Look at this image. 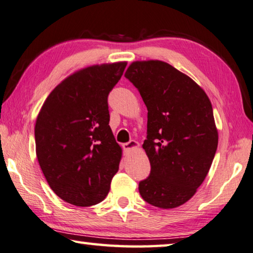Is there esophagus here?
Masks as SVG:
<instances>
[{"instance_id":"esophagus-1","label":"esophagus","mask_w":253,"mask_h":253,"mask_svg":"<svg viewBox=\"0 0 253 253\" xmlns=\"http://www.w3.org/2000/svg\"><path fill=\"white\" fill-rule=\"evenodd\" d=\"M122 148L124 149V150H133V149L139 148V142L135 141V140H130L129 142L123 143Z\"/></svg>"}]
</instances>
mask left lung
<instances>
[{
  "instance_id": "obj_1",
  "label": "left lung",
  "mask_w": 253,
  "mask_h": 253,
  "mask_svg": "<svg viewBox=\"0 0 253 253\" xmlns=\"http://www.w3.org/2000/svg\"><path fill=\"white\" fill-rule=\"evenodd\" d=\"M124 76L148 110L142 147L151 170L139 183L140 195L156 208H178L196 193L216 152L212 104L192 78L164 61H134Z\"/></svg>"
}]
</instances>
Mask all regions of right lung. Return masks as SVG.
Returning <instances> with one entry per match:
<instances>
[{
  "instance_id": "add662e5",
  "label": "right lung",
  "mask_w": 253,
  "mask_h": 253,
  "mask_svg": "<svg viewBox=\"0 0 253 253\" xmlns=\"http://www.w3.org/2000/svg\"><path fill=\"white\" fill-rule=\"evenodd\" d=\"M126 61L74 73L49 94L35 127L36 152L50 188L76 206L101 203L119 170L122 149L109 126L107 96Z\"/></svg>"
}]
</instances>
